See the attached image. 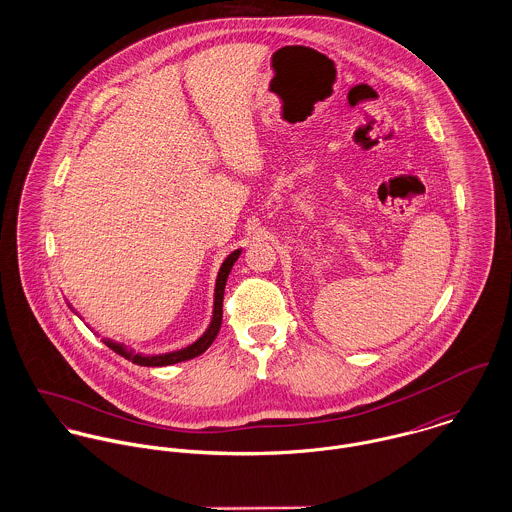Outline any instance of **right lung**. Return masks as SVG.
Wrapping results in <instances>:
<instances>
[{
    "label": "right lung",
    "mask_w": 512,
    "mask_h": 512,
    "mask_svg": "<svg viewBox=\"0 0 512 512\" xmlns=\"http://www.w3.org/2000/svg\"><path fill=\"white\" fill-rule=\"evenodd\" d=\"M242 248L230 252L224 262L220 264L219 274H217V284H215V301H213V317H211V323L207 327V331L195 341L191 343L189 347L185 349H179V351H171V353H161V355H142V353H134V349H128L126 345L122 343H116L112 339H102L106 347H110L114 353H118L120 357L128 359L130 363L140 366H167L175 365V363H183V361H189V359H195L199 355H203L211 345L213 341L217 339L219 335L220 323H222V297H224V286H226V278L234 266V262L238 260Z\"/></svg>",
    "instance_id": "add662e5"
}]
</instances>
